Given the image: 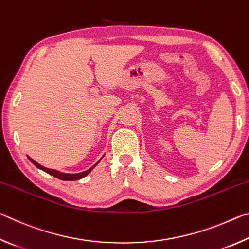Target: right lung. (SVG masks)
<instances>
[{
	"instance_id": "1",
	"label": "right lung",
	"mask_w": 249,
	"mask_h": 249,
	"mask_svg": "<svg viewBox=\"0 0 249 249\" xmlns=\"http://www.w3.org/2000/svg\"><path fill=\"white\" fill-rule=\"evenodd\" d=\"M27 158L29 159L30 162H32L35 165V166L38 167L39 169H41V171H43V172L50 174V175H52V176L59 178V179H61V180H78V179H82V178H84L85 176L89 175V174L91 171H93L96 165H97L100 162V160H102V159H100L97 163H96L95 165H93V166H91L90 168L87 169V171H84V172H82V173H77V174H67V173H61L59 171H55V169L43 167V166H41L40 164H38L37 162H35L33 159H30L29 156H27Z\"/></svg>"
}]
</instances>
